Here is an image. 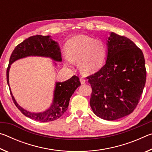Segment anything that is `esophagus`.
<instances>
[{
  "label": "esophagus",
  "mask_w": 152,
  "mask_h": 152,
  "mask_svg": "<svg viewBox=\"0 0 152 152\" xmlns=\"http://www.w3.org/2000/svg\"><path fill=\"white\" fill-rule=\"evenodd\" d=\"M80 83H81L82 84H85V82H86V80H84L83 78H80Z\"/></svg>",
  "instance_id": "1"
}]
</instances>
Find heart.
Here are the masks:
<instances>
[{
    "instance_id": "heart-1",
    "label": "heart",
    "mask_w": 152,
    "mask_h": 152,
    "mask_svg": "<svg viewBox=\"0 0 152 152\" xmlns=\"http://www.w3.org/2000/svg\"><path fill=\"white\" fill-rule=\"evenodd\" d=\"M68 55L64 56V62L68 66L74 65V60H78V65L82 72L91 74L99 70L102 66L107 50L101 40L84 35L74 36L66 45Z\"/></svg>"
}]
</instances>
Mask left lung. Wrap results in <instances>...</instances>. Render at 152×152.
<instances>
[{"instance_id":"obj_1","label":"left lung","mask_w":152,"mask_h":152,"mask_svg":"<svg viewBox=\"0 0 152 152\" xmlns=\"http://www.w3.org/2000/svg\"><path fill=\"white\" fill-rule=\"evenodd\" d=\"M104 66L87 77L92 87L90 100L95 115L114 121L131 114L140 101L146 81L142 51L124 36L110 33Z\"/></svg>"}]
</instances>
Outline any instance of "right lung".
<instances>
[{
	"instance_id": "1",
	"label": "right lung",
	"mask_w": 152,
	"mask_h": 152,
	"mask_svg": "<svg viewBox=\"0 0 152 152\" xmlns=\"http://www.w3.org/2000/svg\"><path fill=\"white\" fill-rule=\"evenodd\" d=\"M30 56L50 58L55 61H61L60 48L58 43L51 39V36H31L16 46L10 57L9 66L7 70V80L12 101L19 110L25 116L40 122L53 121L63 115L68 109L70 97L78 86H80L79 78L73 76L64 82H56L53 91V101L50 107L43 112L33 113L25 109L17 103L11 92L9 85V70L11 64L19 59ZM53 61L55 66L57 64Z\"/></svg>"
}]
</instances>
